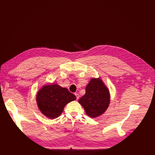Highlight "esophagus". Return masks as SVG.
<instances>
[{"mask_svg":"<svg viewBox=\"0 0 155 155\" xmlns=\"http://www.w3.org/2000/svg\"><path fill=\"white\" fill-rule=\"evenodd\" d=\"M75 96H76V97H77V100H78V99H79V97H80L79 94H77V93H75Z\"/></svg>","mask_w":155,"mask_h":155,"instance_id":"obj_1","label":"esophagus"}]
</instances>
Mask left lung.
Instances as JSON below:
<instances>
[{
  "label": "left lung",
  "instance_id": "left-lung-1",
  "mask_svg": "<svg viewBox=\"0 0 155 155\" xmlns=\"http://www.w3.org/2000/svg\"><path fill=\"white\" fill-rule=\"evenodd\" d=\"M87 115L96 118L102 115L110 104L109 90L100 78H93L86 87V93L78 101Z\"/></svg>",
  "mask_w": 155,
  "mask_h": 155
}]
</instances>
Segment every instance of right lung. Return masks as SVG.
<instances>
[{"mask_svg": "<svg viewBox=\"0 0 155 155\" xmlns=\"http://www.w3.org/2000/svg\"><path fill=\"white\" fill-rule=\"evenodd\" d=\"M75 99L76 96L70 93L67 88L62 87L57 84L43 86L36 96L40 112L50 119L58 117L65 105Z\"/></svg>", "mask_w": 155, "mask_h": 155, "instance_id": "right-lung-1", "label": "right lung"}]
</instances>
